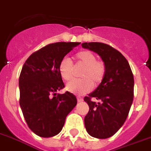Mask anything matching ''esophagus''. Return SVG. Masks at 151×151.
Masks as SVG:
<instances>
[{
  "label": "esophagus",
  "mask_w": 151,
  "mask_h": 151,
  "mask_svg": "<svg viewBox=\"0 0 151 151\" xmlns=\"http://www.w3.org/2000/svg\"><path fill=\"white\" fill-rule=\"evenodd\" d=\"M77 101L79 102V103H81V102L83 101V99L82 98H80V97H77Z\"/></svg>",
  "instance_id": "34e87169"
}]
</instances>
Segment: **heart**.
Here are the masks:
<instances>
[{
    "label": "heart",
    "mask_w": 151,
    "mask_h": 151,
    "mask_svg": "<svg viewBox=\"0 0 151 151\" xmlns=\"http://www.w3.org/2000/svg\"><path fill=\"white\" fill-rule=\"evenodd\" d=\"M77 63L83 67L80 73L83 79L73 80L66 85L68 91L77 95L88 93L92 87H98L104 80L106 74V66L102 60H96V55L91 51L83 50L76 55ZM60 76L63 80H71L73 77V65L70 60L64 57L58 65Z\"/></svg>",
    "instance_id": "1"
}]
</instances>
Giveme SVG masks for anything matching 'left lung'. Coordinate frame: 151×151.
Masks as SVG:
<instances>
[{
  "instance_id": "1",
  "label": "left lung",
  "mask_w": 151,
  "mask_h": 151,
  "mask_svg": "<svg viewBox=\"0 0 151 151\" xmlns=\"http://www.w3.org/2000/svg\"><path fill=\"white\" fill-rule=\"evenodd\" d=\"M82 47L97 53L106 66L104 80L84 98L89 106L85 127L94 138L107 139L119 130L127 118L133 102V73L127 59L110 45L91 42L83 43Z\"/></svg>"
}]
</instances>
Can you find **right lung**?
<instances>
[{"label": "right lung", "mask_w": 151, "mask_h": 151, "mask_svg": "<svg viewBox=\"0 0 151 151\" xmlns=\"http://www.w3.org/2000/svg\"><path fill=\"white\" fill-rule=\"evenodd\" d=\"M80 44L58 42L47 45L32 53L22 68L19 78L20 108L28 127L40 137L58 134L67 115L76 106L73 94L56 91L64 88L59 63Z\"/></svg>", "instance_id": "right-lung-1"}]
</instances>
